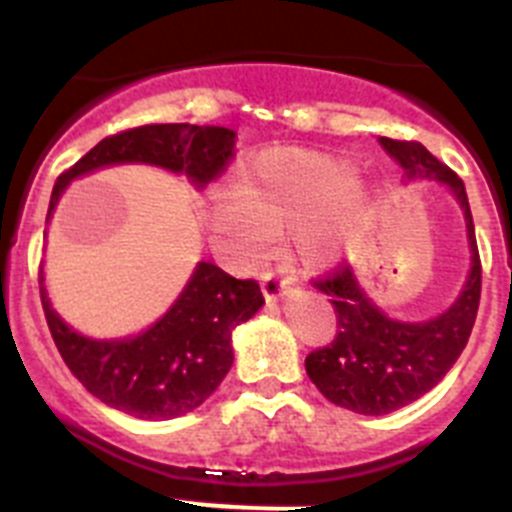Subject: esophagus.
<instances>
[{
  "label": "esophagus",
  "mask_w": 512,
  "mask_h": 512,
  "mask_svg": "<svg viewBox=\"0 0 512 512\" xmlns=\"http://www.w3.org/2000/svg\"><path fill=\"white\" fill-rule=\"evenodd\" d=\"M261 289H264L266 300H269V302H279V300H284V297L289 295V289H292V284L282 282V279L274 277V274H264V277H261Z\"/></svg>",
  "instance_id": "obj_1"
}]
</instances>
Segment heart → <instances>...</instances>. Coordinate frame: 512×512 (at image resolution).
<instances>
[{"mask_svg":"<svg viewBox=\"0 0 512 512\" xmlns=\"http://www.w3.org/2000/svg\"><path fill=\"white\" fill-rule=\"evenodd\" d=\"M377 212V194L346 158L310 148H269L235 174L230 192H217L207 223L233 264L259 266L274 235L289 230L297 259L328 269L364 241Z\"/></svg>","mask_w":512,"mask_h":512,"instance_id":"heart-1","label":"heart"}]
</instances>
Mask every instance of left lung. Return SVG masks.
Returning <instances> with one entry per match:
<instances>
[{"label":"left lung","instance_id":"obj_1","mask_svg":"<svg viewBox=\"0 0 512 512\" xmlns=\"http://www.w3.org/2000/svg\"><path fill=\"white\" fill-rule=\"evenodd\" d=\"M379 146L400 164L408 182H436L454 194L467 223L472 264L456 300L428 320L387 315L366 295L351 266L318 282L320 292L336 307L338 333L330 346L307 356V377L333 405L359 415L395 413L431 392L449 374L469 341L482 289V266L464 182L423 143L379 138Z\"/></svg>","mask_w":512,"mask_h":512}]
</instances>
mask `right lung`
Listing matches in <instances>:
<instances>
[{
	"mask_svg": "<svg viewBox=\"0 0 512 512\" xmlns=\"http://www.w3.org/2000/svg\"><path fill=\"white\" fill-rule=\"evenodd\" d=\"M235 138V130L220 125L169 122L99 140L58 176L45 223H51L71 182L110 166H156L187 176L194 189H202L225 169ZM40 300L53 341L74 377L104 405L140 420H171L200 408L233 366V330L264 307L261 287L253 279H233L205 259L197 261L169 310L133 336L79 333L53 307L43 271Z\"/></svg>",
	"mask_w": 512,
	"mask_h": 512,
	"instance_id": "add662e5",
	"label": "right lung"
}]
</instances>
